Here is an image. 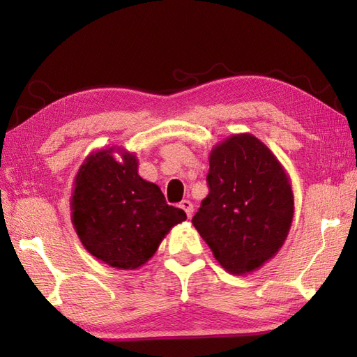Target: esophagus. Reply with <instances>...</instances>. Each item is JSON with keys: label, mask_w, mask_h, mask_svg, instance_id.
Returning <instances> with one entry per match:
<instances>
[{"label": "esophagus", "mask_w": 357, "mask_h": 357, "mask_svg": "<svg viewBox=\"0 0 357 357\" xmlns=\"http://www.w3.org/2000/svg\"><path fill=\"white\" fill-rule=\"evenodd\" d=\"M179 207L183 208L184 211H185V215H187V218H192L193 216V204L190 202V201H187V199H184L183 202L179 204Z\"/></svg>", "instance_id": "obj_1"}]
</instances>
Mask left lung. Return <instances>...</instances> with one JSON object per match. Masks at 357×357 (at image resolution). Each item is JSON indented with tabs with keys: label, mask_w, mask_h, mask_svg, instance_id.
<instances>
[{
	"label": "left lung",
	"mask_w": 357,
	"mask_h": 357,
	"mask_svg": "<svg viewBox=\"0 0 357 357\" xmlns=\"http://www.w3.org/2000/svg\"><path fill=\"white\" fill-rule=\"evenodd\" d=\"M210 192L192 222L231 275L259 268L282 247L294 199L284 167L250 133L233 135L210 153Z\"/></svg>",
	"instance_id": "left-lung-1"
}]
</instances>
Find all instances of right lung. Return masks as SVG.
I'll list each match as a JSON object with an SVG mask.
<instances>
[{
    "label": "right lung",
    "instance_id": "obj_1",
    "mask_svg": "<svg viewBox=\"0 0 357 357\" xmlns=\"http://www.w3.org/2000/svg\"><path fill=\"white\" fill-rule=\"evenodd\" d=\"M73 185L75 231L90 255L113 268L141 267L172 227L187 219L184 210L165 202L161 188L139 176L136 156L119 147L89 155Z\"/></svg>",
    "mask_w": 357,
    "mask_h": 357
}]
</instances>
